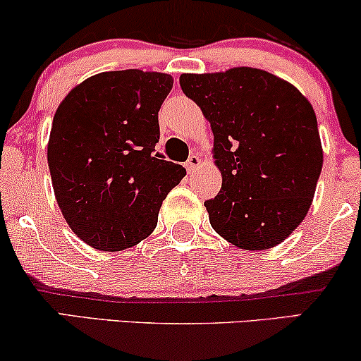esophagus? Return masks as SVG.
<instances>
[{"label":"esophagus","mask_w":361,"mask_h":361,"mask_svg":"<svg viewBox=\"0 0 361 361\" xmlns=\"http://www.w3.org/2000/svg\"><path fill=\"white\" fill-rule=\"evenodd\" d=\"M199 166H200V157L197 156V154H192V156L189 157V161L185 162V169L189 172H194V171H197Z\"/></svg>","instance_id":"esophagus-1"}]
</instances>
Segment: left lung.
<instances>
[{"mask_svg": "<svg viewBox=\"0 0 361 361\" xmlns=\"http://www.w3.org/2000/svg\"><path fill=\"white\" fill-rule=\"evenodd\" d=\"M180 87L214 134L222 189L204 204L210 226L238 249L279 245L305 219L324 164L310 101L285 79L247 66L182 74Z\"/></svg>", "mask_w": 361, "mask_h": 361, "instance_id": "1", "label": "left lung"}]
</instances>
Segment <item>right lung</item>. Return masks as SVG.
I'll return each mask as SVG.
<instances>
[{"label": "right lung", "instance_id": "obj_1", "mask_svg": "<svg viewBox=\"0 0 361 361\" xmlns=\"http://www.w3.org/2000/svg\"><path fill=\"white\" fill-rule=\"evenodd\" d=\"M172 84L166 73H99L56 109L48 142L54 195L92 249L124 250L151 235L162 200L185 176L156 152L157 112Z\"/></svg>", "mask_w": 361, "mask_h": 361}]
</instances>
